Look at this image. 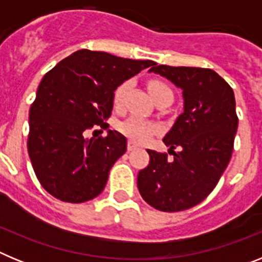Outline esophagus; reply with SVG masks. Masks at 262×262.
Listing matches in <instances>:
<instances>
[{"instance_id":"esophagus-1","label":"esophagus","mask_w":262,"mask_h":262,"mask_svg":"<svg viewBox=\"0 0 262 262\" xmlns=\"http://www.w3.org/2000/svg\"><path fill=\"white\" fill-rule=\"evenodd\" d=\"M136 144L134 142H131V140H129L128 142V144H127V149H128V151H135L136 149Z\"/></svg>"}]
</instances>
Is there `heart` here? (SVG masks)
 Wrapping results in <instances>:
<instances>
[{
  "label": "heart",
  "instance_id": "1",
  "mask_svg": "<svg viewBox=\"0 0 262 262\" xmlns=\"http://www.w3.org/2000/svg\"><path fill=\"white\" fill-rule=\"evenodd\" d=\"M128 88L129 81H124V82H122V84L115 89L113 101H114V106L117 108L123 105L124 97H126ZM165 89H169V88L166 86L164 82H160V81H151V82H149V92H151L154 98L160 93V92H163V90ZM118 128H119L120 133L123 134L124 136H127V138L134 143L147 142L148 139L159 131V127L139 117H129L128 119L123 120V122L119 124Z\"/></svg>",
  "mask_w": 262,
  "mask_h": 262
}]
</instances>
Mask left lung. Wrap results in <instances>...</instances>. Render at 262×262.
Segmentation results:
<instances>
[{"label": "left lung", "mask_w": 262, "mask_h": 262, "mask_svg": "<svg viewBox=\"0 0 262 262\" xmlns=\"http://www.w3.org/2000/svg\"><path fill=\"white\" fill-rule=\"evenodd\" d=\"M149 72L182 90L184 113L163 139L169 151H181L168 160L166 154L148 149L149 164L139 172L138 189L155 209L182 211L214 190L230 163L239 123L235 94L212 69L155 62Z\"/></svg>", "instance_id": "1"}]
</instances>
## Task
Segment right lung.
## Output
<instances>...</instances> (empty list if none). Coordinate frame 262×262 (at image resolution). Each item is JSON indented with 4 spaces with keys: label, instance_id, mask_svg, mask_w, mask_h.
<instances>
[{
    "label": "right lung",
    "instance_id": "1",
    "mask_svg": "<svg viewBox=\"0 0 262 262\" xmlns=\"http://www.w3.org/2000/svg\"><path fill=\"white\" fill-rule=\"evenodd\" d=\"M154 64L80 50L46 73L30 108L27 149L51 195L81 203L102 193L111 166L126 152L127 139L115 129H107L105 138H88V129L106 126L102 123L111 115L115 89Z\"/></svg>",
    "mask_w": 262,
    "mask_h": 262
}]
</instances>
